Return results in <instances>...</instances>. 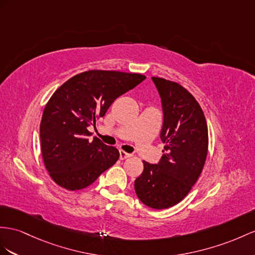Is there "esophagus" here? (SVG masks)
Masks as SVG:
<instances>
[{"label": "esophagus", "instance_id": "1", "mask_svg": "<svg viewBox=\"0 0 255 255\" xmlns=\"http://www.w3.org/2000/svg\"><path fill=\"white\" fill-rule=\"evenodd\" d=\"M130 156H131V154L126 153L125 151H123V149H121V151H120V158H121L122 160L126 159V158H128V157H130Z\"/></svg>", "mask_w": 255, "mask_h": 255}]
</instances>
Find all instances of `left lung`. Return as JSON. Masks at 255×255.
<instances>
[{"mask_svg": "<svg viewBox=\"0 0 255 255\" xmlns=\"http://www.w3.org/2000/svg\"><path fill=\"white\" fill-rule=\"evenodd\" d=\"M161 98L165 143L158 164L143 160L134 181L138 198L153 209H167L183 199L198 180L208 154V127L194 96L180 84L152 77Z\"/></svg>", "mask_w": 255, "mask_h": 255, "instance_id": "8db88e82", "label": "left lung"}]
</instances>
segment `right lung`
<instances>
[{"mask_svg": "<svg viewBox=\"0 0 255 255\" xmlns=\"http://www.w3.org/2000/svg\"><path fill=\"white\" fill-rule=\"evenodd\" d=\"M144 75L120 71L89 70L71 77L45 106L41 126V151L50 178L69 191L93 184L120 158L119 149L88 127L106 115L116 98L134 88Z\"/></svg>", "mask_w": 255, "mask_h": 255, "instance_id": "obj_1", "label": "right lung"}]
</instances>
